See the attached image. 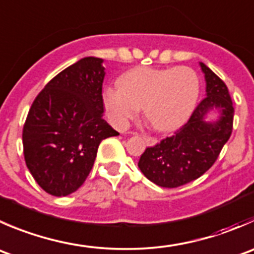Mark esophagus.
I'll list each match as a JSON object with an SVG mask.
<instances>
[{"instance_id":"obj_1","label":"esophagus","mask_w":254,"mask_h":254,"mask_svg":"<svg viewBox=\"0 0 254 254\" xmlns=\"http://www.w3.org/2000/svg\"><path fill=\"white\" fill-rule=\"evenodd\" d=\"M142 139L145 140V142H146L147 146H154V145L157 142V140L155 139V137L147 136V135H144V136H142Z\"/></svg>"}]
</instances>
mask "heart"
<instances>
[{
	"label": "heart",
	"mask_w": 254,
	"mask_h": 254,
	"mask_svg": "<svg viewBox=\"0 0 254 254\" xmlns=\"http://www.w3.org/2000/svg\"><path fill=\"white\" fill-rule=\"evenodd\" d=\"M119 84L103 94L105 110L118 127H124L144 108L155 129L171 131L189 119L200 95L197 73L189 67H137L125 73Z\"/></svg>",
	"instance_id": "b5f03b06"
}]
</instances>
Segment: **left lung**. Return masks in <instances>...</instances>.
<instances>
[{
	"instance_id": "obj_1",
	"label": "left lung",
	"mask_w": 254,
	"mask_h": 254,
	"mask_svg": "<svg viewBox=\"0 0 254 254\" xmlns=\"http://www.w3.org/2000/svg\"><path fill=\"white\" fill-rule=\"evenodd\" d=\"M200 67L206 98L181 129L147 147L137 162L140 171L157 186L174 189L198 179L215 164L232 134L235 109L227 85L202 62ZM212 110L220 114L211 122L205 118Z\"/></svg>"
}]
</instances>
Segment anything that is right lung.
Returning <instances> with one entry per match:
<instances>
[{
  "instance_id": "add662e5",
  "label": "right lung",
  "mask_w": 254,
  "mask_h": 254,
  "mask_svg": "<svg viewBox=\"0 0 254 254\" xmlns=\"http://www.w3.org/2000/svg\"><path fill=\"white\" fill-rule=\"evenodd\" d=\"M103 59L85 57L57 74L37 95L23 127V154L49 195L68 196L89 175L102 140L117 136L104 119Z\"/></svg>"
}]
</instances>
